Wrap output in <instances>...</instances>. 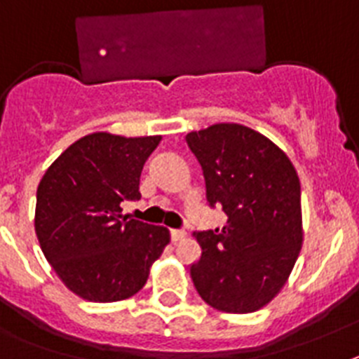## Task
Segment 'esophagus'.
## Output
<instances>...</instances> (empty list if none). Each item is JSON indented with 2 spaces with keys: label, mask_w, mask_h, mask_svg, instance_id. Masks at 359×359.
I'll list each match as a JSON object with an SVG mask.
<instances>
[{
  "label": "esophagus",
  "mask_w": 359,
  "mask_h": 359,
  "mask_svg": "<svg viewBox=\"0 0 359 359\" xmlns=\"http://www.w3.org/2000/svg\"><path fill=\"white\" fill-rule=\"evenodd\" d=\"M170 236H171V241H180L186 238V230L182 229H171L170 230Z\"/></svg>",
  "instance_id": "obj_1"
}]
</instances>
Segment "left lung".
I'll return each instance as SVG.
<instances>
[{"mask_svg": "<svg viewBox=\"0 0 359 359\" xmlns=\"http://www.w3.org/2000/svg\"><path fill=\"white\" fill-rule=\"evenodd\" d=\"M205 177L206 203L226 214L223 229L201 230L189 275L215 310L250 313L282 290L302 245L301 182L284 151L264 134L217 123L186 136Z\"/></svg>", "mask_w": 359, "mask_h": 359, "instance_id": "obj_1", "label": "left lung"}]
</instances>
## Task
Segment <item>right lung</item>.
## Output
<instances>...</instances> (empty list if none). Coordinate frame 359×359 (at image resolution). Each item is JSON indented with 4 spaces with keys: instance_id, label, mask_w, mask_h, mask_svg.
Returning <instances> with one entry per match:
<instances>
[{
    "instance_id": "1",
    "label": "right lung",
    "mask_w": 359,
    "mask_h": 359,
    "mask_svg": "<svg viewBox=\"0 0 359 359\" xmlns=\"http://www.w3.org/2000/svg\"><path fill=\"white\" fill-rule=\"evenodd\" d=\"M160 140L88 134L40 180L34 230L43 256L75 295L92 302L129 299L170 243L165 226L121 215V203L142 197L140 175Z\"/></svg>"
}]
</instances>
